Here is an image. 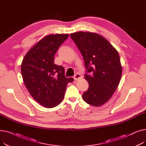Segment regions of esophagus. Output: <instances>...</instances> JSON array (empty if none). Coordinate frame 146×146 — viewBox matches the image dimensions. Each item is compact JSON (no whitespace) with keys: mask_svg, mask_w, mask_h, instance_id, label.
Instances as JSON below:
<instances>
[{"mask_svg":"<svg viewBox=\"0 0 146 146\" xmlns=\"http://www.w3.org/2000/svg\"><path fill=\"white\" fill-rule=\"evenodd\" d=\"M82 78V76H81L80 74L77 73V74H76L74 76L73 79H74V80H78L79 79H80Z\"/></svg>","mask_w":146,"mask_h":146,"instance_id":"1","label":"esophagus"}]
</instances>
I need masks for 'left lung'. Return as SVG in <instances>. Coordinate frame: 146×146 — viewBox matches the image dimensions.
<instances>
[{"label":"left lung","instance_id":"1","mask_svg":"<svg viewBox=\"0 0 146 146\" xmlns=\"http://www.w3.org/2000/svg\"><path fill=\"white\" fill-rule=\"evenodd\" d=\"M85 61V79L89 88L82 95L84 101L100 106L117 89L122 72L117 50L105 38L95 33L79 31L70 34Z\"/></svg>","mask_w":146,"mask_h":146}]
</instances>
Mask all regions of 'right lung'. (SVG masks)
<instances>
[{"instance_id": "add662e5", "label": "right lung", "mask_w": 146, "mask_h": 146, "mask_svg": "<svg viewBox=\"0 0 146 146\" xmlns=\"http://www.w3.org/2000/svg\"><path fill=\"white\" fill-rule=\"evenodd\" d=\"M68 34L45 36L31 48L21 64L25 85L35 100L46 108L58 105L64 96L66 86L72 78H66L63 66L54 63V55Z\"/></svg>"}]
</instances>
